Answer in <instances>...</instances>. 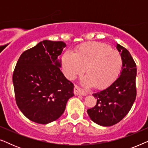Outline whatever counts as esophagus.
I'll list each match as a JSON object with an SVG mask.
<instances>
[{
	"mask_svg": "<svg viewBox=\"0 0 148 148\" xmlns=\"http://www.w3.org/2000/svg\"><path fill=\"white\" fill-rule=\"evenodd\" d=\"M74 94L75 95H82V96H86L87 95L86 92H85L84 90L77 86H75Z\"/></svg>",
	"mask_w": 148,
	"mask_h": 148,
	"instance_id": "34e87169",
	"label": "esophagus"
}]
</instances>
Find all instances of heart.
<instances>
[{"label": "heart", "instance_id": "1", "mask_svg": "<svg viewBox=\"0 0 148 148\" xmlns=\"http://www.w3.org/2000/svg\"><path fill=\"white\" fill-rule=\"evenodd\" d=\"M61 64L69 79L87 75L82 79L86 88L96 86L105 88L118 77L122 66V57L117 50L106 44L96 42L83 44L75 48L74 53L66 51L62 54Z\"/></svg>", "mask_w": 148, "mask_h": 148}]
</instances>
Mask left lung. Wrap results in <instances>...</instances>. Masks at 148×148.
I'll list each match as a JSON object with an SVG mask.
<instances>
[{
	"mask_svg": "<svg viewBox=\"0 0 148 148\" xmlns=\"http://www.w3.org/2000/svg\"><path fill=\"white\" fill-rule=\"evenodd\" d=\"M116 48L122 57L120 75L110 86L92 94L97 104L87 110L93 122L104 127L112 126L122 120L136 98V64L126 48L119 44Z\"/></svg>",
	"mask_w": 148,
	"mask_h": 148,
	"instance_id": "1",
	"label": "left lung"
}]
</instances>
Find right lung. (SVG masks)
I'll list each match as a JSON object with an SVG mask.
<instances>
[{
    "instance_id": "1",
    "label": "right lung",
    "mask_w": 148,
    "mask_h": 148,
    "mask_svg": "<svg viewBox=\"0 0 148 148\" xmlns=\"http://www.w3.org/2000/svg\"><path fill=\"white\" fill-rule=\"evenodd\" d=\"M66 44L44 40L21 54L13 75L18 108L30 121L48 124L63 114L74 86L60 71L58 57Z\"/></svg>"
}]
</instances>
